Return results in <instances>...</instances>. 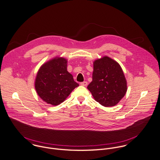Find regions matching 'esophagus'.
I'll list each match as a JSON object with an SVG mask.
<instances>
[{
  "label": "esophagus",
  "instance_id": "34e87169",
  "mask_svg": "<svg viewBox=\"0 0 160 160\" xmlns=\"http://www.w3.org/2000/svg\"><path fill=\"white\" fill-rule=\"evenodd\" d=\"M80 85H81L82 86L86 87V86L88 85V82H81V83H80Z\"/></svg>",
  "mask_w": 160,
  "mask_h": 160
}]
</instances>
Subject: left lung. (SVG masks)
I'll return each mask as SVG.
<instances>
[{"instance_id": "obj_1", "label": "left lung", "mask_w": 160, "mask_h": 160, "mask_svg": "<svg viewBox=\"0 0 160 160\" xmlns=\"http://www.w3.org/2000/svg\"><path fill=\"white\" fill-rule=\"evenodd\" d=\"M92 77L87 88L103 106L116 105L127 92V81L121 67L108 56L94 61Z\"/></svg>"}]
</instances>
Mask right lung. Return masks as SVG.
<instances>
[{"label":"right lung","instance_id":"1","mask_svg":"<svg viewBox=\"0 0 160 160\" xmlns=\"http://www.w3.org/2000/svg\"><path fill=\"white\" fill-rule=\"evenodd\" d=\"M67 61L56 57L42 65L35 79L39 96L48 104L57 106L64 102L78 83L67 70Z\"/></svg>","mask_w":160,"mask_h":160}]
</instances>
